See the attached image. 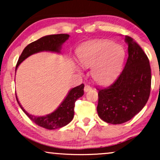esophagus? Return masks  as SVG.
<instances>
[{
    "mask_svg": "<svg viewBox=\"0 0 160 160\" xmlns=\"http://www.w3.org/2000/svg\"><path fill=\"white\" fill-rule=\"evenodd\" d=\"M92 89V88L89 85H86L85 87H84V91H85L86 92H87L91 91Z\"/></svg>",
    "mask_w": 160,
    "mask_h": 160,
    "instance_id": "obj_1",
    "label": "esophagus"
}]
</instances>
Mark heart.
I'll return each instance as SVG.
<instances>
[{"instance_id": "heart-1", "label": "heart", "mask_w": 160, "mask_h": 160, "mask_svg": "<svg viewBox=\"0 0 160 160\" xmlns=\"http://www.w3.org/2000/svg\"><path fill=\"white\" fill-rule=\"evenodd\" d=\"M124 58V49L108 40L86 43L78 51L80 65L85 68H93L92 75L101 84L110 83L117 78L122 69Z\"/></svg>"}]
</instances>
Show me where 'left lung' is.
Wrapping results in <instances>:
<instances>
[{
	"label": "left lung",
	"mask_w": 160,
	"mask_h": 160,
	"mask_svg": "<svg viewBox=\"0 0 160 160\" xmlns=\"http://www.w3.org/2000/svg\"><path fill=\"white\" fill-rule=\"evenodd\" d=\"M128 43L127 61L111 85L98 90L97 112L108 123L122 124L133 118L144 107L151 87V69L148 56L132 38Z\"/></svg>",
	"instance_id": "obj_1"
}]
</instances>
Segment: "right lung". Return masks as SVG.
Wrapping results in <instances>:
<instances>
[{
  "instance_id": "right-lung-1",
  "label": "right lung",
  "mask_w": 160,
  "mask_h": 160,
  "mask_svg": "<svg viewBox=\"0 0 160 160\" xmlns=\"http://www.w3.org/2000/svg\"><path fill=\"white\" fill-rule=\"evenodd\" d=\"M68 38L69 35L67 34H51V35L43 37L36 41L32 42L24 49L18 60L16 68L22 62L34 53L41 52V51H52V52H59L62 43H65L66 40L68 39ZM83 89L84 84L82 83L77 87L73 88L69 92L63 102L60 104L59 107L52 113L46 115L44 117H34V116L29 114L20 105L17 96H16V100L22 110L25 112L28 117L36 125L47 129H56V128H62L66 126L73 120L74 114L75 102L79 98L83 95Z\"/></svg>"
}]
</instances>
